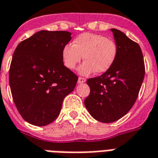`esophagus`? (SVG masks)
I'll list each match as a JSON object with an SVG mask.
<instances>
[{
    "mask_svg": "<svg viewBox=\"0 0 158 158\" xmlns=\"http://www.w3.org/2000/svg\"><path fill=\"white\" fill-rule=\"evenodd\" d=\"M86 81V79L85 78H82V77H79V79H78V83L79 84H82V83H85Z\"/></svg>",
    "mask_w": 158,
    "mask_h": 158,
    "instance_id": "esophagus-1",
    "label": "esophagus"
}]
</instances>
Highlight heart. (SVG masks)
<instances>
[{
  "mask_svg": "<svg viewBox=\"0 0 158 158\" xmlns=\"http://www.w3.org/2000/svg\"><path fill=\"white\" fill-rule=\"evenodd\" d=\"M117 47L114 41L100 34L85 32L74 38L73 44H67L62 50L64 65L73 69L84 57L85 62L79 68V73L89 74L105 73L114 64Z\"/></svg>",
  "mask_w": 158,
  "mask_h": 158,
  "instance_id": "heart-1",
  "label": "heart"
}]
</instances>
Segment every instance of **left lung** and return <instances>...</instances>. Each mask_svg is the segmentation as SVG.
Instances as JSON below:
<instances>
[{"label": "left lung", "instance_id": "obj_1", "mask_svg": "<svg viewBox=\"0 0 158 158\" xmlns=\"http://www.w3.org/2000/svg\"><path fill=\"white\" fill-rule=\"evenodd\" d=\"M117 54L114 64L102 75L87 80L90 93L85 106L93 117L111 123L132 108L145 76V64L138 43L117 29H111Z\"/></svg>", "mask_w": 158, "mask_h": 158}]
</instances>
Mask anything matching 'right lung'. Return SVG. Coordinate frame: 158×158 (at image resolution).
<instances>
[{"label": "right lung", "instance_id": "right-lung-1", "mask_svg": "<svg viewBox=\"0 0 158 158\" xmlns=\"http://www.w3.org/2000/svg\"><path fill=\"white\" fill-rule=\"evenodd\" d=\"M71 34L39 31L15 49L9 70L11 95L20 115L31 125L52 123L64 99L75 88L78 76L64 66L62 57Z\"/></svg>", "mask_w": 158, "mask_h": 158}]
</instances>
